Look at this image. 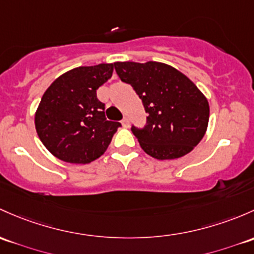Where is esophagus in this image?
Listing matches in <instances>:
<instances>
[{"instance_id": "34e87169", "label": "esophagus", "mask_w": 254, "mask_h": 254, "mask_svg": "<svg viewBox=\"0 0 254 254\" xmlns=\"http://www.w3.org/2000/svg\"><path fill=\"white\" fill-rule=\"evenodd\" d=\"M122 125L124 127H130V122H129V119L127 118H123V120H122Z\"/></svg>"}]
</instances>
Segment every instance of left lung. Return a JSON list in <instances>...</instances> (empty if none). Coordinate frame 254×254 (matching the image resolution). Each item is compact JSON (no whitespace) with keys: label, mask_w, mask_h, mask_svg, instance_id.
<instances>
[{"label":"left lung","mask_w":254,"mask_h":254,"mask_svg":"<svg viewBox=\"0 0 254 254\" xmlns=\"http://www.w3.org/2000/svg\"><path fill=\"white\" fill-rule=\"evenodd\" d=\"M122 81L142 100L147 123L131 131L141 148L156 159H175L190 153L207 131L209 103L185 74L165 63L116 62Z\"/></svg>","instance_id":"obj_1"}]
</instances>
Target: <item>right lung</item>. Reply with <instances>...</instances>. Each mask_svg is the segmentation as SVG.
Masks as SVG:
<instances>
[{
  "instance_id": "right-lung-1",
  "label": "right lung",
  "mask_w": 254,
  "mask_h": 254,
  "mask_svg": "<svg viewBox=\"0 0 254 254\" xmlns=\"http://www.w3.org/2000/svg\"><path fill=\"white\" fill-rule=\"evenodd\" d=\"M113 74V64L78 66L58 76L40 101L35 127L40 140L56 158L87 164L108 148L118 122H109L97 91Z\"/></svg>"
}]
</instances>
